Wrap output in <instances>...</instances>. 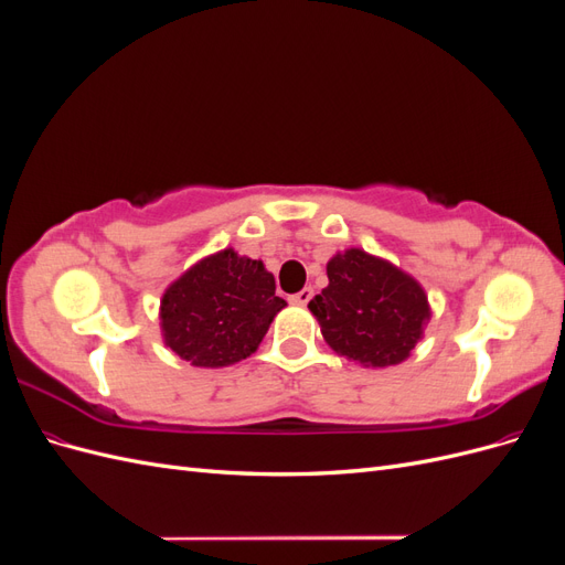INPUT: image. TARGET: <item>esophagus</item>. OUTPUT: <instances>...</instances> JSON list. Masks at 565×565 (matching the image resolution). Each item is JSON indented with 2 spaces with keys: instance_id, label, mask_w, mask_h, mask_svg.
Masks as SVG:
<instances>
[{
  "instance_id": "34e87169",
  "label": "esophagus",
  "mask_w": 565,
  "mask_h": 565,
  "mask_svg": "<svg viewBox=\"0 0 565 565\" xmlns=\"http://www.w3.org/2000/svg\"><path fill=\"white\" fill-rule=\"evenodd\" d=\"M311 299H313V289H311V287H303L301 292H297V295L289 297V301L297 303V306H306V303H309Z\"/></svg>"
}]
</instances>
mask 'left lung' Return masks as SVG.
Instances as JSON below:
<instances>
[{
  "label": "left lung",
  "instance_id": "8db88e82",
  "mask_svg": "<svg viewBox=\"0 0 565 565\" xmlns=\"http://www.w3.org/2000/svg\"><path fill=\"white\" fill-rule=\"evenodd\" d=\"M328 287L309 301L328 347L365 367L407 361L431 318L424 287L361 247L328 262Z\"/></svg>",
  "mask_w": 565,
  "mask_h": 565
}]
</instances>
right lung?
<instances>
[{
  "mask_svg": "<svg viewBox=\"0 0 565 565\" xmlns=\"http://www.w3.org/2000/svg\"><path fill=\"white\" fill-rule=\"evenodd\" d=\"M285 306L264 262L226 247L195 262L164 289L162 341L195 367H228L259 349Z\"/></svg>",
  "mask_w": 565,
  "mask_h": 565,
  "instance_id": "add662e5",
  "label": "right lung"
}]
</instances>
